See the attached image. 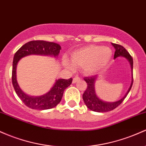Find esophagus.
Listing matches in <instances>:
<instances>
[{
  "label": "esophagus",
  "instance_id": "esophagus-1",
  "mask_svg": "<svg viewBox=\"0 0 146 146\" xmlns=\"http://www.w3.org/2000/svg\"><path fill=\"white\" fill-rule=\"evenodd\" d=\"M80 80V79L79 78H78V77H76V78H74L73 79V83H76L77 82H78Z\"/></svg>",
  "mask_w": 146,
  "mask_h": 146
}]
</instances>
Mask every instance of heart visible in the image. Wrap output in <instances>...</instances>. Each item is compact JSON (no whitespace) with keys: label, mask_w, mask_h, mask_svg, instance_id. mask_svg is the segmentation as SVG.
<instances>
[{"label":"heart","mask_w":146,"mask_h":146,"mask_svg":"<svg viewBox=\"0 0 146 146\" xmlns=\"http://www.w3.org/2000/svg\"><path fill=\"white\" fill-rule=\"evenodd\" d=\"M111 57L112 51L110 48L90 45L73 51L70 57L75 66L82 67L85 74L93 76L103 70ZM64 64L68 68L74 69V64L66 58L64 59Z\"/></svg>","instance_id":"heart-1"}]
</instances>
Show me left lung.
I'll return each instance as SVG.
<instances>
[{"label": "left lung", "mask_w": 146, "mask_h": 146, "mask_svg": "<svg viewBox=\"0 0 146 146\" xmlns=\"http://www.w3.org/2000/svg\"><path fill=\"white\" fill-rule=\"evenodd\" d=\"M112 46H113L116 51L114 52V57L113 58L116 59L119 57H125L126 60H127L129 62V64L131 66V70H132V74L133 72V60L132 57L129 55V52H127V50L124 47L121 45L113 44L111 43ZM84 80L87 84V88H86V91L83 94L82 98L84 100V103L86 105V107L89 109V110H92L96 112H107L111 111V110H114L116 108L118 105L124 100L125 97L127 96L128 93L130 91L131 88H132L133 84V76L132 78V82H131L130 86H129V89L126 94L123 98H121L119 100H116L114 102H106L104 100H101L99 98L98 96H97L95 90V84L97 80L96 76H92V77H86L84 78Z\"/></svg>", "instance_id": "8db88e82"}]
</instances>
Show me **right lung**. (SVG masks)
I'll use <instances>...</instances> for the list:
<instances>
[{"instance_id":"add662e5","label":"right lung","mask_w":146,"mask_h":146,"mask_svg":"<svg viewBox=\"0 0 146 146\" xmlns=\"http://www.w3.org/2000/svg\"><path fill=\"white\" fill-rule=\"evenodd\" d=\"M60 44L46 41H32L22 46L14 56L12 64V84L19 98L26 106L33 110H44L55 107L60 103L64 91L72 83L73 79L56 80L55 84L46 94L41 96H30L19 86L17 80V66L21 59L31 55L50 56L57 58L60 54Z\"/></svg>"}]
</instances>
